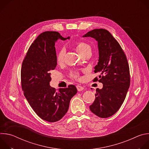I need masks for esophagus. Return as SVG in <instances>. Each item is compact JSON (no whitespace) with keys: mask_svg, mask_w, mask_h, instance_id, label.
Instances as JSON below:
<instances>
[{"mask_svg":"<svg viewBox=\"0 0 149 149\" xmlns=\"http://www.w3.org/2000/svg\"><path fill=\"white\" fill-rule=\"evenodd\" d=\"M77 87V90L78 91H82L84 90V87H82L81 86H79V85H77V86H76Z\"/></svg>","mask_w":149,"mask_h":149,"instance_id":"esophagus-1","label":"esophagus"}]
</instances>
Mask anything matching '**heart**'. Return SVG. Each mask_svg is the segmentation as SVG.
<instances>
[{"label": "heart", "instance_id": "b5f03b06", "mask_svg": "<svg viewBox=\"0 0 149 149\" xmlns=\"http://www.w3.org/2000/svg\"><path fill=\"white\" fill-rule=\"evenodd\" d=\"M75 48L77 52L80 54L81 56L86 53L87 51H88L89 49H91V47L90 46V45L87 43H85L84 42H77L75 44ZM65 54V52L64 49L60 50L59 52L56 55V61L58 64H61V63H63V59H64ZM71 77L73 78H77L78 77V73L76 72H72Z\"/></svg>", "mask_w": 149, "mask_h": 149}]
</instances>
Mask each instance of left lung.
Listing matches in <instances>:
<instances>
[{
  "label": "left lung",
  "mask_w": 149,
  "mask_h": 149,
  "mask_svg": "<svg viewBox=\"0 0 149 149\" xmlns=\"http://www.w3.org/2000/svg\"><path fill=\"white\" fill-rule=\"evenodd\" d=\"M83 37H91L98 42L99 59L94 72H100L94 81L102 83L97 88L95 99L90 106L92 113L101 118L114 115L123 104L130 84L128 61L121 46L106 29H93Z\"/></svg>",
  "instance_id": "1"
}]
</instances>
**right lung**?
I'll return each mask as SVG.
<instances>
[{
	"instance_id": "obj_1",
	"label": "right lung",
	"mask_w": 149,
	"mask_h": 149,
	"mask_svg": "<svg viewBox=\"0 0 149 149\" xmlns=\"http://www.w3.org/2000/svg\"><path fill=\"white\" fill-rule=\"evenodd\" d=\"M65 40L55 31L40 33L29 47L22 62L21 84L24 94L36 114L42 120L56 122L68 111L71 99L77 93L70 85L58 91L51 87V71L57 64L55 44L58 39Z\"/></svg>"
}]
</instances>
